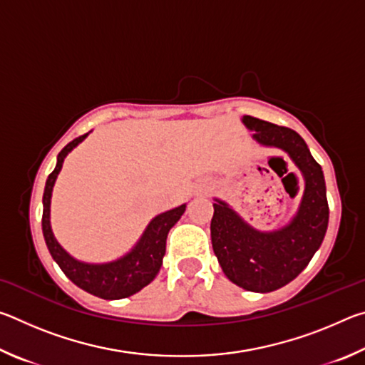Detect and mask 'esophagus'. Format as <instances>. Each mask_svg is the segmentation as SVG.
<instances>
[{
    "instance_id": "34e87169",
    "label": "esophagus",
    "mask_w": 365,
    "mask_h": 365,
    "mask_svg": "<svg viewBox=\"0 0 365 365\" xmlns=\"http://www.w3.org/2000/svg\"><path fill=\"white\" fill-rule=\"evenodd\" d=\"M206 191H207V187H206V185H201L200 190H197V193H206Z\"/></svg>"
}]
</instances>
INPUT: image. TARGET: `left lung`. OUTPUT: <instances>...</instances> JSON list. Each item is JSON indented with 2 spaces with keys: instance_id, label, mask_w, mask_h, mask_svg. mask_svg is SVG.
Masks as SVG:
<instances>
[{
  "instance_id": "8db88e82",
  "label": "left lung",
  "mask_w": 365,
  "mask_h": 365,
  "mask_svg": "<svg viewBox=\"0 0 365 365\" xmlns=\"http://www.w3.org/2000/svg\"><path fill=\"white\" fill-rule=\"evenodd\" d=\"M242 122L252 140L285 151L304 177V193L293 219L277 230L251 227L225 201L214 197L211 240L227 279L255 293L275 292L294 280L324 242L329 227V202L322 168L298 133L251 115Z\"/></svg>"
}]
</instances>
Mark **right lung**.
<instances>
[{"mask_svg":"<svg viewBox=\"0 0 365 365\" xmlns=\"http://www.w3.org/2000/svg\"><path fill=\"white\" fill-rule=\"evenodd\" d=\"M88 137V133L71 141L69 145L63 148V151L58 154L56 168L48 175L45 185V193H43V217L41 228L43 237H45L49 255L64 272L67 279L76 283L78 288L85 289L86 293L95 294L103 299H122L128 298L135 293H138L141 288L154 280L158 272L163 265V257L165 255V240L172 227L178 219L182 217L187 205L170 209L154 217L148 227L145 228L137 245L123 255L122 257L110 262L91 264L83 262L72 257L63 246L58 243L56 237L51 230V195L53 187L56 183V178L63 169L64 159L73 148L82 143Z\"/></svg>","mask_w":365,"mask_h":365,"instance_id":"right-lung-1","label":"right lung"}]
</instances>
